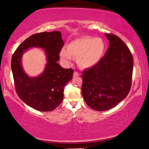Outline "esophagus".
<instances>
[{"instance_id":"obj_1","label":"esophagus","mask_w":149,"mask_h":149,"mask_svg":"<svg viewBox=\"0 0 149 149\" xmlns=\"http://www.w3.org/2000/svg\"><path fill=\"white\" fill-rule=\"evenodd\" d=\"M79 73L77 72V71H74V74H73V77H79Z\"/></svg>"}]
</instances>
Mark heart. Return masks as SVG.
Returning a JSON list of instances; mask_svg holds the SVG:
<instances>
[{"label":"heart","instance_id":"obj_1","mask_svg":"<svg viewBox=\"0 0 149 149\" xmlns=\"http://www.w3.org/2000/svg\"><path fill=\"white\" fill-rule=\"evenodd\" d=\"M105 50L104 40L100 38L82 36L73 40L67 48H62L60 58L68 64L73 56L77 57V63L82 68H91L101 60Z\"/></svg>","mask_w":149,"mask_h":149}]
</instances>
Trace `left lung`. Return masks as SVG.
I'll return each mask as SVG.
<instances>
[{
    "label": "left lung",
    "instance_id": "left-lung-1",
    "mask_svg": "<svg viewBox=\"0 0 149 149\" xmlns=\"http://www.w3.org/2000/svg\"><path fill=\"white\" fill-rule=\"evenodd\" d=\"M109 47L98 63L82 72V95L91 109L104 111L113 108L131 88L133 62L125 43L113 34H105Z\"/></svg>",
    "mask_w": 149,
    "mask_h": 149
}]
</instances>
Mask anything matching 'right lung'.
<instances>
[{
    "label": "right lung",
    "mask_w": 149,
    "mask_h": 149,
    "mask_svg": "<svg viewBox=\"0 0 149 149\" xmlns=\"http://www.w3.org/2000/svg\"><path fill=\"white\" fill-rule=\"evenodd\" d=\"M63 46L60 32H43L27 38L12 56L11 69L16 92L24 103L37 111L47 112L55 109L63 101L66 84L72 78V68H63L57 63ZM33 47L45 50L47 63L40 75L29 77L22 68L21 58L22 54Z\"/></svg>",
    "instance_id": "right-lung-1"
}]
</instances>
